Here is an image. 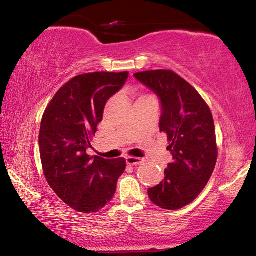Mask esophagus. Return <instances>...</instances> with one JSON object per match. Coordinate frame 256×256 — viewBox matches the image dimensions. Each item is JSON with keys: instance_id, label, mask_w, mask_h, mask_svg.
Segmentation results:
<instances>
[{"instance_id": "1", "label": "esophagus", "mask_w": 256, "mask_h": 256, "mask_svg": "<svg viewBox=\"0 0 256 256\" xmlns=\"http://www.w3.org/2000/svg\"><path fill=\"white\" fill-rule=\"evenodd\" d=\"M144 160L142 158H138V157H128L126 158V162L128 164H131V166H138L144 162Z\"/></svg>"}]
</instances>
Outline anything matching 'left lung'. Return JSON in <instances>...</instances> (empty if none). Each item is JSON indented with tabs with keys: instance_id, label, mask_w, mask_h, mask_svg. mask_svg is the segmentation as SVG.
<instances>
[{
	"instance_id": "left-lung-1",
	"label": "left lung",
	"mask_w": 256,
	"mask_h": 256,
	"mask_svg": "<svg viewBox=\"0 0 256 256\" xmlns=\"http://www.w3.org/2000/svg\"><path fill=\"white\" fill-rule=\"evenodd\" d=\"M134 76L162 100L159 128L167 134L172 156L164 180L148 190L149 198L162 209H182L198 196L214 170L218 146L211 110L196 88L174 71H144Z\"/></svg>"
}]
</instances>
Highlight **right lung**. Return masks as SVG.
I'll list each match as a JSON object with an SVG mask.
<instances>
[{"label": "right lung", "mask_w": 256, "mask_h": 256, "mask_svg": "<svg viewBox=\"0 0 256 256\" xmlns=\"http://www.w3.org/2000/svg\"><path fill=\"white\" fill-rule=\"evenodd\" d=\"M128 72H92L72 78L55 94L42 115L40 152L45 178L76 211L94 214L110 202L124 158L90 157L97 125L108 99L122 88Z\"/></svg>", "instance_id": "add662e5"}]
</instances>
